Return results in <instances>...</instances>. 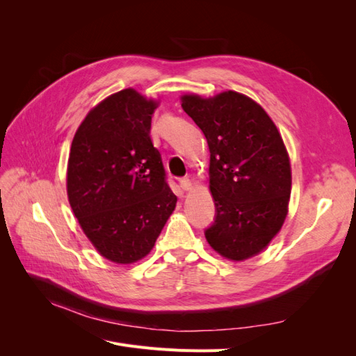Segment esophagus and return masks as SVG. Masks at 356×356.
Masks as SVG:
<instances>
[{"label":"esophagus","mask_w":356,"mask_h":356,"mask_svg":"<svg viewBox=\"0 0 356 356\" xmlns=\"http://www.w3.org/2000/svg\"><path fill=\"white\" fill-rule=\"evenodd\" d=\"M179 184H181V188L184 191H191V188H193V184H191V181L188 178H182L179 181Z\"/></svg>","instance_id":"esophagus-1"}]
</instances>
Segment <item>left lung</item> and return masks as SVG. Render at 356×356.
I'll use <instances>...</instances> for the list:
<instances>
[{
	"instance_id": "1",
	"label": "left lung",
	"mask_w": 356,
	"mask_h": 356,
	"mask_svg": "<svg viewBox=\"0 0 356 356\" xmlns=\"http://www.w3.org/2000/svg\"><path fill=\"white\" fill-rule=\"evenodd\" d=\"M181 106L211 153L217 217L204 236L221 257L245 261L266 250L288 215L293 178L284 139L263 106L239 92L182 95Z\"/></svg>"
}]
</instances>
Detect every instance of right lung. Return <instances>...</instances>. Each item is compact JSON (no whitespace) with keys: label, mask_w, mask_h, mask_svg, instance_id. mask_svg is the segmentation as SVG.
Here are the masks:
<instances>
[{"label":"right lung","mask_w":356,"mask_h":356,"mask_svg":"<svg viewBox=\"0 0 356 356\" xmlns=\"http://www.w3.org/2000/svg\"><path fill=\"white\" fill-rule=\"evenodd\" d=\"M159 101L129 88L106 96L74 135L67 193L104 258L132 264L149 254L177 207L149 129Z\"/></svg>","instance_id":"add662e5"}]
</instances>
